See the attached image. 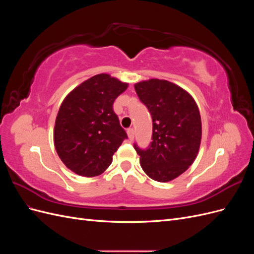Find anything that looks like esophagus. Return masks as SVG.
<instances>
[{"mask_svg": "<svg viewBox=\"0 0 254 254\" xmlns=\"http://www.w3.org/2000/svg\"><path fill=\"white\" fill-rule=\"evenodd\" d=\"M127 134H128L129 140L132 141L133 137H134V130H133L132 128H129V129L127 130Z\"/></svg>", "mask_w": 254, "mask_h": 254, "instance_id": "34e87169", "label": "esophagus"}]
</instances>
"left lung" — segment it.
I'll use <instances>...</instances> for the list:
<instances>
[{
	"instance_id": "8db88e82",
	"label": "left lung",
	"mask_w": 254,
	"mask_h": 254,
	"mask_svg": "<svg viewBox=\"0 0 254 254\" xmlns=\"http://www.w3.org/2000/svg\"><path fill=\"white\" fill-rule=\"evenodd\" d=\"M140 101L152 118V142L147 149H134L149 178L172 181L195 161L201 142V118L191 95L164 79L152 78L134 84Z\"/></svg>"
}]
</instances>
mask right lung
<instances>
[{"mask_svg": "<svg viewBox=\"0 0 254 254\" xmlns=\"http://www.w3.org/2000/svg\"><path fill=\"white\" fill-rule=\"evenodd\" d=\"M128 88L109 74H98L76 87L61 104L54 144L64 164L79 176L103 174L127 139L113 103Z\"/></svg>", "mask_w": 254, "mask_h": 254, "instance_id": "obj_1", "label": "right lung"}]
</instances>
